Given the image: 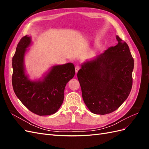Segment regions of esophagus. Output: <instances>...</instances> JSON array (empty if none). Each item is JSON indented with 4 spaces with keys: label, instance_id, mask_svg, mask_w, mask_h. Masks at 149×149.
<instances>
[{
    "label": "esophagus",
    "instance_id": "obj_1",
    "mask_svg": "<svg viewBox=\"0 0 149 149\" xmlns=\"http://www.w3.org/2000/svg\"><path fill=\"white\" fill-rule=\"evenodd\" d=\"M79 70V66L78 65H76L75 66V72H76V73H78V71Z\"/></svg>",
    "mask_w": 149,
    "mask_h": 149
}]
</instances>
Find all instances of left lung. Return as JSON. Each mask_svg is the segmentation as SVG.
Wrapping results in <instances>:
<instances>
[{"label":"left lung","mask_w":149,"mask_h":149,"mask_svg":"<svg viewBox=\"0 0 149 149\" xmlns=\"http://www.w3.org/2000/svg\"><path fill=\"white\" fill-rule=\"evenodd\" d=\"M118 43L81 65L77 76L83 101L91 112L111 113L127 99L132 86L134 59L128 45Z\"/></svg>","instance_id":"8db88e82"}]
</instances>
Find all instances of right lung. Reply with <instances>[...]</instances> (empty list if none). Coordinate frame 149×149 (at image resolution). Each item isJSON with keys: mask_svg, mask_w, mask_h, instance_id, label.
Here are the masks:
<instances>
[{"mask_svg": "<svg viewBox=\"0 0 149 149\" xmlns=\"http://www.w3.org/2000/svg\"><path fill=\"white\" fill-rule=\"evenodd\" d=\"M31 41L30 37H22L12 58V82L16 96L33 113L39 116L55 114L64 100L66 84L75 74L71 63L52 66L42 80L31 81L25 74L24 56Z\"/></svg>", "mask_w": 149, "mask_h": 149, "instance_id": "right-lung-1", "label": "right lung"}]
</instances>
